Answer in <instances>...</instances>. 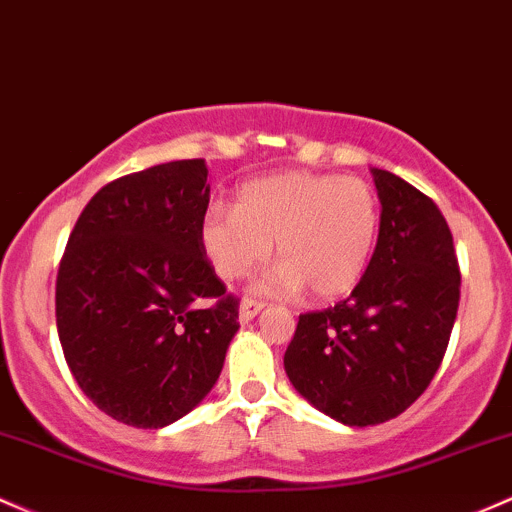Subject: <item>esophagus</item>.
Returning a JSON list of instances; mask_svg holds the SVG:
<instances>
[{
  "label": "esophagus",
  "instance_id": "obj_1",
  "mask_svg": "<svg viewBox=\"0 0 512 512\" xmlns=\"http://www.w3.org/2000/svg\"><path fill=\"white\" fill-rule=\"evenodd\" d=\"M263 307H266V304L258 302V300H244V302H241L239 304V321H241V324H246V321L254 319Z\"/></svg>",
  "mask_w": 512,
  "mask_h": 512
}]
</instances>
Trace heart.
<instances>
[{"instance_id": "obj_1", "label": "heart", "mask_w": 512, "mask_h": 512, "mask_svg": "<svg viewBox=\"0 0 512 512\" xmlns=\"http://www.w3.org/2000/svg\"><path fill=\"white\" fill-rule=\"evenodd\" d=\"M380 234V200L358 176H266L239 188L234 210L210 208L200 220V246L227 283L246 278L273 254L280 263L261 290L297 295L304 287L333 300L360 283Z\"/></svg>"}]
</instances>
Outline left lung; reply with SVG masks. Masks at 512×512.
I'll use <instances>...</instances> for the list:
<instances>
[{"label": "left lung", "mask_w": 512, "mask_h": 512, "mask_svg": "<svg viewBox=\"0 0 512 512\" xmlns=\"http://www.w3.org/2000/svg\"><path fill=\"white\" fill-rule=\"evenodd\" d=\"M380 195L375 254L348 300L300 314L285 350L292 387L343 426L396 418L435 377L459 307V266L438 205L372 169Z\"/></svg>", "instance_id": "obj_1"}]
</instances>
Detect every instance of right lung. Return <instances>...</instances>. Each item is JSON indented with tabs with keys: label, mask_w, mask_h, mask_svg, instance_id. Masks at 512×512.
Returning a JSON list of instances; mask_svg holds the SVG:
<instances>
[{
	"label": "right lung",
	"mask_w": 512,
	"mask_h": 512,
	"mask_svg": "<svg viewBox=\"0 0 512 512\" xmlns=\"http://www.w3.org/2000/svg\"><path fill=\"white\" fill-rule=\"evenodd\" d=\"M208 203L205 159L159 164L103 186L67 241L55 287L62 353L120 423L164 428L193 411L239 331V302L200 246Z\"/></svg>",
	"instance_id": "add662e5"
}]
</instances>
